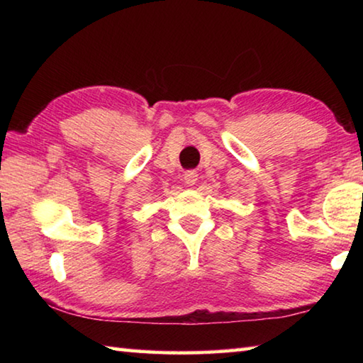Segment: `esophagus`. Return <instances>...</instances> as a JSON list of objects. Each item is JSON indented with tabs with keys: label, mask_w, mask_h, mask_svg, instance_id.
Here are the masks:
<instances>
[{
	"label": "esophagus",
	"mask_w": 363,
	"mask_h": 363,
	"mask_svg": "<svg viewBox=\"0 0 363 363\" xmlns=\"http://www.w3.org/2000/svg\"><path fill=\"white\" fill-rule=\"evenodd\" d=\"M196 179H199V174H196L195 169H189L184 173V182H186L187 186H194Z\"/></svg>",
	"instance_id": "34e87169"
}]
</instances>
